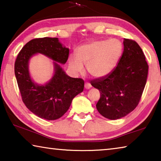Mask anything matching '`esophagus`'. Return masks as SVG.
<instances>
[{"mask_svg": "<svg viewBox=\"0 0 161 161\" xmlns=\"http://www.w3.org/2000/svg\"><path fill=\"white\" fill-rule=\"evenodd\" d=\"M84 87H85L86 89H89L91 88L92 85L89 82H85V84H84Z\"/></svg>", "mask_w": 161, "mask_h": 161, "instance_id": "obj_1", "label": "esophagus"}]
</instances>
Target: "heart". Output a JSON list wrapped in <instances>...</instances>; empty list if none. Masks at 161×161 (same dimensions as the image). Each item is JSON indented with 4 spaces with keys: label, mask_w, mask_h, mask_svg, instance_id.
<instances>
[{
    "label": "heart",
    "mask_w": 161,
    "mask_h": 161,
    "mask_svg": "<svg viewBox=\"0 0 161 161\" xmlns=\"http://www.w3.org/2000/svg\"><path fill=\"white\" fill-rule=\"evenodd\" d=\"M122 53L123 45L118 40L93 41L78 47L77 58H69V67L75 74H82L84 64L92 77H102L115 69Z\"/></svg>",
    "instance_id": "obj_1"
}]
</instances>
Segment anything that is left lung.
<instances>
[{
  "mask_svg": "<svg viewBox=\"0 0 161 161\" xmlns=\"http://www.w3.org/2000/svg\"><path fill=\"white\" fill-rule=\"evenodd\" d=\"M148 72L142 49L134 40L124 39L123 54L115 69L91 81L92 86L100 92L96 107L101 115L116 120L134 110L145 88Z\"/></svg>",
  "mask_w": 161,
  "mask_h": 161,
  "instance_id": "obj_1",
  "label": "left lung"
}]
</instances>
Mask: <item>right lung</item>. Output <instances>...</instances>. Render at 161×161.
I'll use <instances>...</instances> for the list:
<instances>
[{
  "instance_id": "1",
  "label": "right lung",
  "mask_w": 161,
  "mask_h": 161,
  "mask_svg": "<svg viewBox=\"0 0 161 161\" xmlns=\"http://www.w3.org/2000/svg\"><path fill=\"white\" fill-rule=\"evenodd\" d=\"M69 51L59 42L58 37H42L29 41L18 54L15 75L22 100L26 107L40 118L59 119L69 109L72 99L84 90L82 79L70 77L59 64L66 63ZM37 53L55 61L53 77L42 86L34 83L29 72V59Z\"/></svg>"
}]
</instances>
